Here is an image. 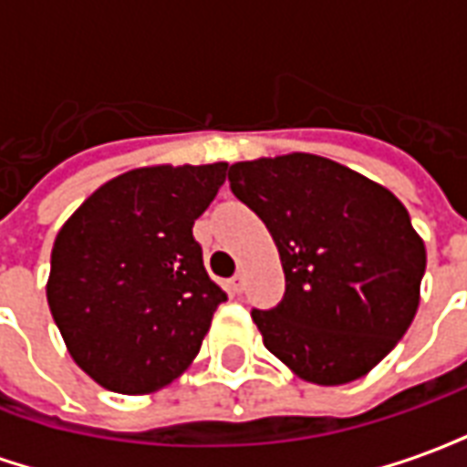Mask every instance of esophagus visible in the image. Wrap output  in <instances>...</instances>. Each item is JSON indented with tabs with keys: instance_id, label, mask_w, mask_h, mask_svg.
I'll return each instance as SVG.
<instances>
[{
	"instance_id": "obj_1",
	"label": "esophagus",
	"mask_w": 467,
	"mask_h": 467,
	"mask_svg": "<svg viewBox=\"0 0 467 467\" xmlns=\"http://www.w3.org/2000/svg\"><path fill=\"white\" fill-rule=\"evenodd\" d=\"M230 285H233V290H234V293H237V295L243 293V290H244V273H243V270H240V273H234V275H233V280H230Z\"/></svg>"
}]
</instances>
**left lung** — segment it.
Masks as SVG:
<instances>
[{
  "label": "left lung",
  "mask_w": 467,
  "mask_h": 467,
  "mask_svg": "<svg viewBox=\"0 0 467 467\" xmlns=\"http://www.w3.org/2000/svg\"><path fill=\"white\" fill-rule=\"evenodd\" d=\"M230 190L273 234L285 295L253 310L265 348L317 385L370 372L410 327L425 244L385 187L317 154L230 167Z\"/></svg>",
  "instance_id": "obj_1"
}]
</instances>
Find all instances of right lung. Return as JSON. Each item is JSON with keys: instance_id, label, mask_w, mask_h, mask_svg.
I'll use <instances>...</instances> for the list:
<instances>
[{"instance_id": "1", "label": "right lung", "mask_w": 467, "mask_h": 467, "mask_svg": "<svg viewBox=\"0 0 467 467\" xmlns=\"http://www.w3.org/2000/svg\"><path fill=\"white\" fill-rule=\"evenodd\" d=\"M224 174L227 162L124 172L57 234L47 303L69 355L107 390H160L200 352L227 293L204 270L192 224Z\"/></svg>"}]
</instances>
